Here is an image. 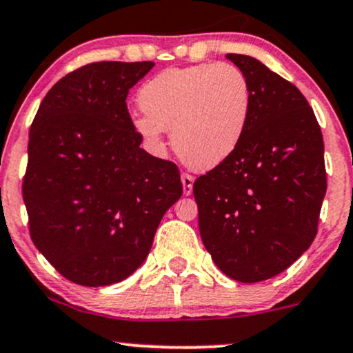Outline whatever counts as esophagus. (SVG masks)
Here are the masks:
<instances>
[{"instance_id":"esophagus-1","label":"esophagus","mask_w":353,"mask_h":353,"mask_svg":"<svg viewBox=\"0 0 353 353\" xmlns=\"http://www.w3.org/2000/svg\"><path fill=\"white\" fill-rule=\"evenodd\" d=\"M182 181V190H184V195H190L192 194V185H194V177L190 174H182L181 176Z\"/></svg>"}]
</instances>
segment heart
<instances>
[{
	"mask_svg": "<svg viewBox=\"0 0 353 353\" xmlns=\"http://www.w3.org/2000/svg\"><path fill=\"white\" fill-rule=\"evenodd\" d=\"M143 114L133 128L144 141L159 148L171 130L174 151L195 171H209L227 161L248 128L252 88L232 63H197L165 69L139 88Z\"/></svg>",
	"mask_w": 353,
	"mask_h": 353,
	"instance_id": "heart-1",
	"label": "heart"
}]
</instances>
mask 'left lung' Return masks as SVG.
Wrapping results in <instances>:
<instances>
[{"mask_svg":"<svg viewBox=\"0 0 353 353\" xmlns=\"http://www.w3.org/2000/svg\"><path fill=\"white\" fill-rule=\"evenodd\" d=\"M252 88L236 151L194 182L199 230L219 270L258 283L290 268L316 239L327 179L321 126L307 100L265 63L227 54Z\"/></svg>","mask_w":353,"mask_h":353,"instance_id":"1","label":"left lung"}]
</instances>
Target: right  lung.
Segmentation results:
<instances>
[{
	"mask_svg": "<svg viewBox=\"0 0 353 353\" xmlns=\"http://www.w3.org/2000/svg\"><path fill=\"white\" fill-rule=\"evenodd\" d=\"M154 62H93L62 77L37 110L23 199L36 248L63 278L108 286L150 253L182 195L177 165L143 148L126 107Z\"/></svg>",
	"mask_w": 353,
	"mask_h": 353,
	"instance_id": "add662e5",
	"label": "right lung"
}]
</instances>
